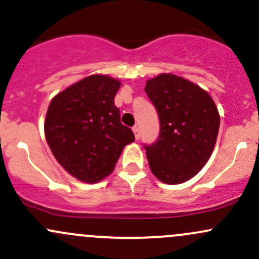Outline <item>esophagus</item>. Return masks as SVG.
<instances>
[{
    "label": "esophagus",
    "mask_w": 259,
    "mask_h": 259,
    "mask_svg": "<svg viewBox=\"0 0 259 259\" xmlns=\"http://www.w3.org/2000/svg\"><path fill=\"white\" fill-rule=\"evenodd\" d=\"M133 133H135V137H136V140H140L141 138V130H140V127H137V126H135L133 127Z\"/></svg>",
    "instance_id": "obj_1"
}]
</instances>
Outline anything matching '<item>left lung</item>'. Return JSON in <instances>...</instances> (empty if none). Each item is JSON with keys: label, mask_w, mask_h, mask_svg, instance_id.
I'll return each instance as SVG.
<instances>
[{"label": "left lung", "mask_w": 259, "mask_h": 259, "mask_svg": "<svg viewBox=\"0 0 259 259\" xmlns=\"http://www.w3.org/2000/svg\"><path fill=\"white\" fill-rule=\"evenodd\" d=\"M144 90L160 124L158 140L144 144L152 173L165 184L184 183L213 151L220 127L215 102L200 86L173 74L148 80Z\"/></svg>", "instance_id": "8db88e82"}]
</instances>
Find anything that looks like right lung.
Listing matches in <instances>:
<instances>
[{
    "instance_id": "1",
    "label": "right lung",
    "mask_w": 259,
    "mask_h": 259,
    "mask_svg": "<svg viewBox=\"0 0 259 259\" xmlns=\"http://www.w3.org/2000/svg\"><path fill=\"white\" fill-rule=\"evenodd\" d=\"M119 86L106 75H91L58 94L48 107L44 131L49 148L58 163L81 182L107 177L123 147L135 141L115 106Z\"/></svg>"
}]
</instances>
